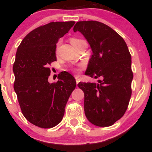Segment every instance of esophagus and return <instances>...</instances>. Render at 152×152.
<instances>
[{
  "instance_id": "esophagus-1",
  "label": "esophagus",
  "mask_w": 152,
  "mask_h": 152,
  "mask_svg": "<svg viewBox=\"0 0 152 152\" xmlns=\"http://www.w3.org/2000/svg\"><path fill=\"white\" fill-rule=\"evenodd\" d=\"M75 78H76V84H78V83H79L80 81H81V80H80V78H79V76H75Z\"/></svg>"
}]
</instances>
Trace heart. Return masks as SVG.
I'll list each match as a JSON object with an SVG mask.
<instances>
[{"label": "heart", "instance_id": "obj_1", "mask_svg": "<svg viewBox=\"0 0 152 152\" xmlns=\"http://www.w3.org/2000/svg\"><path fill=\"white\" fill-rule=\"evenodd\" d=\"M85 42L83 40L81 39V38H76V37H73L71 38V44L74 46L75 48H76V47L79 46L80 44H81L82 43ZM59 44H60V41H58V43H57V47L59 46ZM80 69H81V68L80 67H72L71 68V70L73 71H74V72H77V71H80Z\"/></svg>", "mask_w": 152, "mask_h": 152}]
</instances>
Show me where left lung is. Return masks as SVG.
I'll return each mask as SVG.
<instances>
[{"label":"left lung","instance_id":"1","mask_svg":"<svg viewBox=\"0 0 152 152\" xmlns=\"http://www.w3.org/2000/svg\"><path fill=\"white\" fill-rule=\"evenodd\" d=\"M74 31L84 36L93 51L86 74L103 78L78 84L84 92L85 115L96 126H111L125 114L132 96L130 52L124 38L103 23L78 21Z\"/></svg>","mask_w":152,"mask_h":152}]
</instances>
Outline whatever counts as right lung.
I'll list each match as a JSON object with an SVG mask.
<instances>
[{
  "instance_id": "right-lung-1",
  "label": "right lung",
  "mask_w": 152,
  "mask_h": 152,
  "mask_svg": "<svg viewBox=\"0 0 152 152\" xmlns=\"http://www.w3.org/2000/svg\"><path fill=\"white\" fill-rule=\"evenodd\" d=\"M74 23L50 22L39 26L26 35L17 49L13 88L22 114L36 126L48 129L58 124L76 88L75 78L68 72L61 73L57 82L48 81V66L56 61V43Z\"/></svg>"
}]
</instances>
